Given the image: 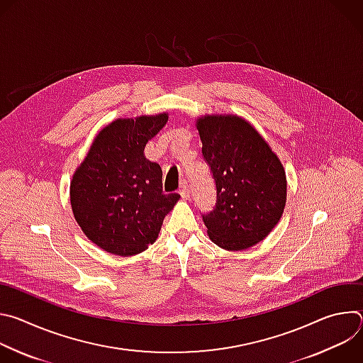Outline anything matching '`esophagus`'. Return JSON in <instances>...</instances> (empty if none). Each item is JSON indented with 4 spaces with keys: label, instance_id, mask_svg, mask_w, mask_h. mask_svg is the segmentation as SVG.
<instances>
[{
    "label": "esophagus",
    "instance_id": "1",
    "mask_svg": "<svg viewBox=\"0 0 363 363\" xmlns=\"http://www.w3.org/2000/svg\"><path fill=\"white\" fill-rule=\"evenodd\" d=\"M179 194H181L182 199H188V198L191 196V191H189V186H188V184H186L185 181L181 184V188H179Z\"/></svg>",
    "mask_w": 363,
    "mask_h": 363
}]
</instances>
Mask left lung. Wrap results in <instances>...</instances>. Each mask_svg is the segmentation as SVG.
Masks as SVG:
<instances>
[{
	"label": "left lung",
	"mask_w": 363,
	"mask_h": 363,
	"mask_svg": "<svg viewBox=\"0 0 363 363\" xmlns=\"http://www.w3.org/2000/svg\"><path fill=\"white\" fill-rule=\"evenodd\" d=\"M195 122L217 186L216 208L202 216L206 233L224 250H247L264 240L283 216L287 199L283 164L241 116L214 113Z\"/></svg>",
	"instance_id": "left-lung-1"
}]
</instances>
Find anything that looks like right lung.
Wrapping results in <instances>:
<instances>
[{
  "mask_svg": "<svg viewBox=\"0 0 363 363\" xmlns=\"http://www.w3.org/2000/svg\"><path fill=\"white\" fill-rule=\"evenodd\" d=\"M168 113L119 118L91 142L70 182L74 220L97 247L135 255L157 241L179 194H164L162 169L145 157L146 143L167 125Z\"/></svg>",
  "mask_w": 363,
  "mask_h": 363,
  "instance_id": "1",
  "label": "right lung"
}]
</instances>
